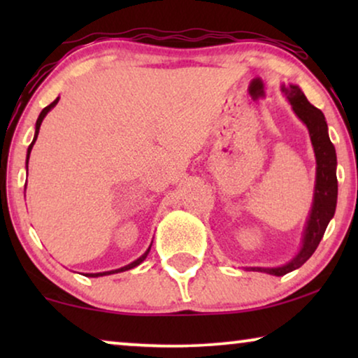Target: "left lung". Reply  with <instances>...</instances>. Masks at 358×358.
Wrapping results in <instances>:
<instances>
[{"mask_svg":"<svg viewBox=\"0 0 358 358\" xmlns=\"http://www.w3.org/2000/svg\"><path fill=\"white\" fill-rule=\"evenodd\" d=\"M282 92L287 96L298 119L306 125L308 131H310L311 145L316 158V182L313 205L310 215H308L305 231H303L301 248L296 256L278 267H248V271L266 272L275 277H282L288 272L296 271L313 256L317 244L324 236L327 224L334 217L337 205V156L334 145L331 143L329 134H327L324 114L308 102L300 86L282 85Z\"/></svg>","mask_w":358,"mask_h":358,"instance_id":"obj_1","label":"left lung"}]
</instances>
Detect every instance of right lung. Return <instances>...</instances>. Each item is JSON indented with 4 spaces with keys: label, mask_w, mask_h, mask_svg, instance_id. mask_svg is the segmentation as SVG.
I'll list each match as a JSON object with an SVG mask.
<instances>
[{
    "label": "right lung",
    "mask_w": 358,
    "mask_h": 358,
    "mask_svg": "<svg viewBox=\"0 0 358 358\" xmlns=\"http://www.w3.org/2000/svg\"><path fill=\"white\" fill-rule=\"evenodd\" d=\"M60 101V97H57L55 101L52 102L50 106H47L45 109H43L42 112H41V115H38V119H37V122H36V134H34V140H32V143L29 145V148H27V158H26V168H27V164H29V156H31V151H32V146H34V143H36V140H37V135H38V130H41V125H42V120L45 119V115L48 114V112H50L53 107L57 106V102ZM150 249H151V244H150V248L146 249V251L141 254V256L136 259V261H134V262H130L129 266H124V267H120V268H115V271H107V272H97V273H86L87 277H102V275H110V273H119V272H125V271H130V268H134V267H136V266H140L141 262L145 261L146 259V256H148V252H150Z\"/></svg>",
    "instance_id": "obj_1"
}]
</instances>
